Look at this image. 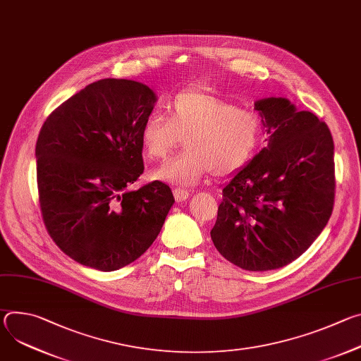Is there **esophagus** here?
Wrapping results in <instances>:
<instances>
[{
  "instance_id": "obj_1",
  "label": "esophagus",
  "mask_w": 361,
  "mask_h": 361,
  "mask_svg": "<svg viewBox=\"0 0 361 361\" xmlns=\"http://www.w3.org/2000/svg\"><path fill=\"white\" fill-rule=\"evenodd\" d=\"M188 195H190V192L187 190H184V188H176L174 190V197H176V200L178 202L180 201H185L188 198Z\"/></svg>"
}]
</instances>
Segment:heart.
<instances>
[{
    "label": "heart",
    "mask_w": 361,
    "mask_h": 361,
    "mask_svg": "<svg viewBox=\"0 0 361 361\" xmlns=\"http://www.w3.org/2000/svg\"><path fill=\"white\" fill-rule=\"evenodd\" d=\"M169 116L151 113L140 128L149 160H161L184 142L185 149L154 171V177L181 187L198 184L210 171L228 177L244 169L263 137L260 116L200 90L177 94Z\"/></svg>",
    "instance_id": "heart-1"
}]
</instances>
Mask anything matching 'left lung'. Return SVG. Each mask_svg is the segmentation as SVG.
Masks as SVG:
<instances>
[{
	"label": "left lung",
	"mask_w": 361,
	"mask_h": 361,
	"mask_svg": "<svg viewBox=\"0 0 361 361\" xmlns=\"http://www.w3.org/2000/svg\"><path fill=\"white\" fill-rule=\"evenodd\" d=\"M267 145L223 188L212 240L248 271L284 267L313 244L333 212L334 142L326 123L283 97L254 102Z\"/></svg>",
	"instance_id": "obj_1"
}]
</instances>
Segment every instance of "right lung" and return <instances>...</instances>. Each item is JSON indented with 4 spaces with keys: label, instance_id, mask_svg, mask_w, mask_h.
<instances>
[{
    "label": "right lung",
    "instance_id": "obj_1",
    "mask_svg": "<svg viewBox=\"0 0 361 361\" xmlns=\"http://www.w3.org/2000/svg\"><path fill=\"white\" fill-rule=\"evenodd\" d=\"M157 97L133 80L88 84L49 114L37 145L39 207L48 234L77 263L114 271L157 238L170 187H130L144 171L140 128Z\"/></svg>",
    "mask_w": 361,
    "mask_h": 361
}]
</instances>
